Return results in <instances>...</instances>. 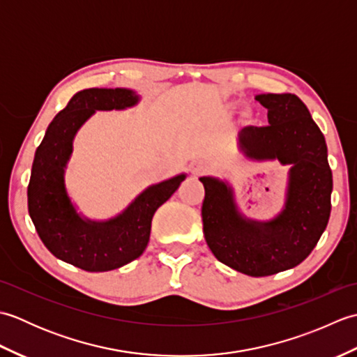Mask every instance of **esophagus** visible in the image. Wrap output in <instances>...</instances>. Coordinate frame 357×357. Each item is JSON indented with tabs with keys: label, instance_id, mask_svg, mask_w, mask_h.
I'll return each mask as SVG.
<instances>
[{
	"label": "esophagus",
	"instance_id": "34e87169",
	"mask_svg": "<svg viewBox=\"0 0 357 357\" xmlns=\"http://www.w3.org/2000/svg\"><path fill=\"white\" fill-rule=\"evenodd\" d=\"M208 169V164L206 161H202V159H199V161H193L190 164V172L193 174H201L204 172H207Z\"/></svg>",
	"mask_w": 357,
	"mask_h": 357
}]
</instances>
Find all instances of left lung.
<instances>
[{"instance_id": "left-lung-1", "label": "left lung", "mask_w": 357, "mask_h": 357, "mask_svg": "<svg viewBox=\"0 0 357 357\" xmlns=\"http://www.w3.org/2000/svg\"><path fill=\"white\" fill-rule=\"evenodd\" d=\"M268 110L267 127L239 132V150L250 161L290 165L284 206L259 221L239 210L227 179L201 176L204 236L219 262L259 278L293 268L312 253L328 224L333 174L327 144L307 105L293 93L255 96Z\"/></svg>"}]
</instances>
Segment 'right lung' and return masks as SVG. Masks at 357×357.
Returning a JSON list of instances; mask_svg holds the SVG:
<instances>
[{"instance_id":"1","label":"right lung","mask_w":357,"mask_h":357,"mask_svg":"<svg viewBox=\"0 0 357 357\" xmlns=\"http://www.w3.org/2000/svg\"><path fill=\"white\" fill-rule=\"evenodd\" d=\"M141 101L136 90L84 89L72 96L45 130L35 151L27 187L29 215L49 252L86 271L116 270L146 250L155 211L187 178L179 173L149 185L118 215L92 219L82 215L66 185V170L79 128L96 110H126Z\"/></svg>"}]
</instances>
